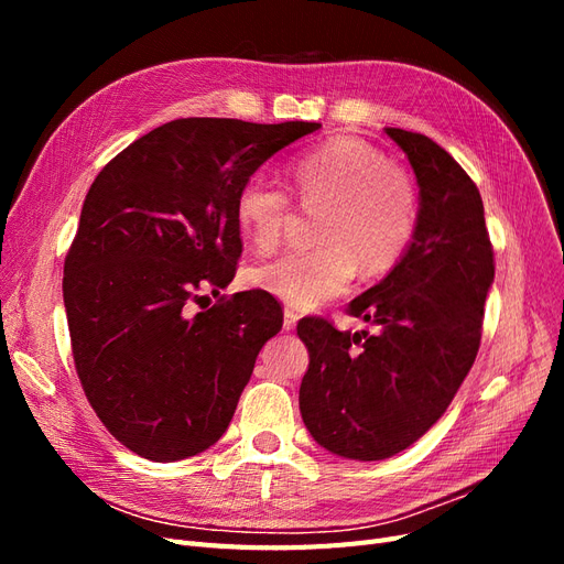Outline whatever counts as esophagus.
<instances>
[{
	"mask_svg": "<svg viewBox=\"0 0 564 564\" xmlns=\"http://www.w3.org/2000/svg\"><path fill=\"white\" fill-rule=\"evenodd\" d=\"M296 322H299V313H296V311H292V308H286V311H284V322H282V327H284L286 332H292V329L296 327Z\"/></svg>",
	"mask_w": 564,
	"mask_h": 564,
	"instance_id": "34e87169",
	"label": "esophagus"
}]
</instances>
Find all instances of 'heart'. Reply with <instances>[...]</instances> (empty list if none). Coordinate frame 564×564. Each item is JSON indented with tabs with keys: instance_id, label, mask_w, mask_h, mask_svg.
<instances>
[{
	"instance_id": "obj_1",
	"label": "heart",
	"mask_w": 564,
	"mask_h": 564,
	"mask_svg": "<svg viewBox=\"0 0 564 564\" xmlns=\"http://www.w3.org/2000/svg\"><path fill=\"white\" fill-rule=\"evenodd\" d=\"M305 207H322L315 249L286 251L251 270V284L301 311L344 294L362 265L369 275L390 270L414 240L419 204L412 176L355 135H338L292 164ZM292 216V199L275 181L247 178L235 197V220L261 253L275 249Z\"/></svg>"
}]
</instances>
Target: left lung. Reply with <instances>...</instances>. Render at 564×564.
Returning a JSON list of instances; mask_svg holds the SVG:
<instances>
[{"mask_svg": "<svg viewBox=\"0 0 564 564\" xmlns=\"http://www.w3.org/2000/svg\"><path fill=\"white\" fill-rule=\"evenodd\" d=\"M419 183L414 240L348 313L379 332H338L305 317L299 338L311 365L299 406L327 452L381 460L406 449L447 412L482 336L494 251L477 185L445 148L388 127Z\"/></svg>", "mask_w": 564, "mask_h": 564, "instance_id": "8db88e82", "label": "left lung"}]
</instances>
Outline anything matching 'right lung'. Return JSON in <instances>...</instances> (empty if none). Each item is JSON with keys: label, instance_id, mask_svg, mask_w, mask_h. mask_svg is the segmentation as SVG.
Here are the masks:
<instances>
[{"label": "right lung", "instance_id": "obj_1", "mask_svg": "<svg viewBox=\"0 0 564 564\" xmlns=\"http://www.w3.org/2000/svg\"><path fill=\"white\" fill-rule=\"evenodd\" d=\"M317 122L187 117L141 135L104 166L65 256L63 303L79 381L115 440L169 464L226 433L256 355L282 329L253 289L220 296L242 253L240 185Z\"/></svg>", "mask_w": 564, "mask_h": 564}]
</instances>
